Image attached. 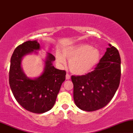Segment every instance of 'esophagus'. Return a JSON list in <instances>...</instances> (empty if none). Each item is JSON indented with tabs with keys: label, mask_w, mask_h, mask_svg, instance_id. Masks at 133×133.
<instances>
[{
	"label": "esophagus",
	"mask_w": 133,
	"mask_h": 133,
	"mask_svg": "<svg viewBox=\"0 0 133 133\" xmlns=\"http://www.w3.org/2000/svg\"><path fill=\"white\" fill-rule=\"evenodd\" d=\"M65 78H66V79H70V78H71V76L67 73L66 76H65Z\"/></svg>",
	"instance_id": "esophagus-1"
}]
</instances>
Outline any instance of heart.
I'll return each instance as SVG.
<instances>
[{
  "label": "heart",
  "mask_w": 133,
  "mask_h": 133,
  "mask_svg": "<svg viewBox=\"0 0 133 133\" xmlns=\"http://www.w3.org/2000/svg\"><path fill=\"white\" fill-rule=\"evenodd\" d=\"M69 60V67L72 72L78 75L88 73L98 63L99 51L89 44H82L64 49L62 54L57 52L56 60L61 64L65 63V59Z\"/></svg>",
  "instance_id": "obj_1"
}]
</instances>
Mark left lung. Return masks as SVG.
I'll use <instances>...</instances> for the list:
<instances>
[{"label": "left lung", "instance_id": "1", "mask_svg": "<svg viewBox=\"0 0 133 133\" xmlns=\"http://www.w3.org/2000/svg\"><path fill=\"white\" fill-rule=\"evenodd\" d=\"M121 74L119 53L109 44L94 71L85 75L71 76L76 106L86 111H97L106 106L118 88Z\"/></svg>", "mask_w": 133, "mask_h": 133}]
</instances>
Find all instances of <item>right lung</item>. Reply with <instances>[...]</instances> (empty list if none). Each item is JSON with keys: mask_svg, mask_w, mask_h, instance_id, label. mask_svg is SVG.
I'll return each instance as SVG.
<instances>
[{"mask_svg": "<svg viewBox=\"0 0 133 133\" xmlns=\"http://www.w3.org/2000/svg\"><path fill=\"white\" fill-rule=\"evenodd\" d=\"M39 48L36 41H28L18 45L11 57L9 70V84L15 99L24 109L37 114L52 108L66 74L64 70L53 66L52 62L55 57L49 53L43 74L36 79L27 78L21 69V59Z\"/></svg>", "mask_w": 133, "mask_h": 133, "instance_id": "add662e5", "label": "right lung"}]
</instances>
